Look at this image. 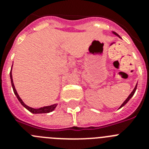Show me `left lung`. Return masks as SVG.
<instances>
[{
    "label": "left lung",
    "instance_id": "1",
    "mask_svg": "<svg viewBox=\"0 0 149 149\" xmlns=\"http://www.w3.org/2000/svg\"><path fill=\"white\" fill-rule=\"evenodd\" d=\"M113 33H114V34H116V36H119V37H120V36H119L118 35V34H117V33H116L115 32H113ZM136 87H137V84H136V86H135V88H134V90L132 91V93H131V94L129 95V96H128V97H127V99H126L125 101H124V102H123V104H122L121 105V106H120V107H119V108H121V107H123L124 105H125L127 103V101H128L129 100L131 99V97H132V96L134 95V93H135V91H136Z\"/></svg>",
    "mask_w": 149,
    "mask_h": 149
}]
</instances>
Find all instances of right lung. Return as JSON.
I'll list each match as a JSON object with an SVG mask.
<instances>
[{"label": "right lung", "mask_w": 149, "mask_h": 149, "mask_svg": "<svg viewBox=\"0 0 149 149\" xmlns=\"http://www.w3.org/2000/svg\"><path fill=\"white\" fill-rule=\"evenodd\" d=\"M12 68H13V65H12ZM10 79H11V84H12V86H13V92H14L15 95H16L18 101H20V103L22 104L23 105V106L27 110H28L29 111L31 112L32 113H50V112H52L55 108H56V104H53V105H51V106L43 107H41V108H39V109L32 108V107H28L27 105H26L24 103L23 101L21 99L20 97H19V95H18V94L16 92V89H15V86H14V84H13V77H12V68H11V71H10Z\"/></svg>", "instance_id": "1"}]
</instances>
